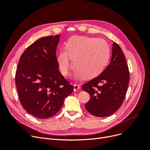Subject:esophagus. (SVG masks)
Listing matches in <instances>:
<instances>
[{"instance_id":"34e87169","label":"esophagus","mask_w":150,"mask_h":150,"mask_svg":"<svg viewBox=\"0 0 150 150\" xmlns=\"http://www.w3.org/2000/svg\"><path fill=\"white\" fill-rule=\"evenodd\" d=\"M80 89V86L78 84H74V91H77Z\"/></svg>"}]
</instances>
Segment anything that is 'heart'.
<instances>
[{
	"label": "heart",
	"instance_id": "1",
	"mask_svg": "<svg viewBox=\"0 0 150 150\" xmlns=\"http://www.w3.org/2000/svg\"><path fill=\"white\" fill-rule=\"evenodd\" d=\"M110 49L104 39L87 36H74L66 43V49L58 53L57 61L61 73L66 76L73 60L76 78L91 79L100 74L110 58Z\"/></svg>",
	"mask_w": 150,
	"mask_h": 150
}]
</instances>
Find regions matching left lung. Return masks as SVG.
<instances>
[{
	"mask_svg": "<svg viewBox=\"0 0 150 150\" xmlns=\"http://www.w3.org/2000/svg\"><path fill=\"white\" fill-rule=\"evenodd\" d=\"M129 81V73L124 54L119 45L112 42L110 64L99 76L82 86L91 97L85 104L86 110L98 117L112 115L123 102Z\"/></svg>",
	"mask_w": 150,
	"mask_h": 150,
	"instance_id": "8db88e82",
	"label": "left lung"
}]
</instances>
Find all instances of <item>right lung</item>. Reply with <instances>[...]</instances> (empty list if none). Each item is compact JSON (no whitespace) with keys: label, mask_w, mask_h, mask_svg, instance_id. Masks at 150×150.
Wrapping results in <instances>:
<instances>
[{"label":"right lung","mask_w":150,"mask_h":150,"mask_svg":"<svg viewBox=\"0 0 150 150\" xmlns=\"http://www.w3.org/2000/svg\"><path fill=\"white\" fill-rule=\"evenodd\" d=\"M59 39V35L39 38L25 50L18 63L16 84L20 102L38 118L55 115L74 89L58 69Z\"/></svg>","instance_id":"add662e5"}]
</instances>
